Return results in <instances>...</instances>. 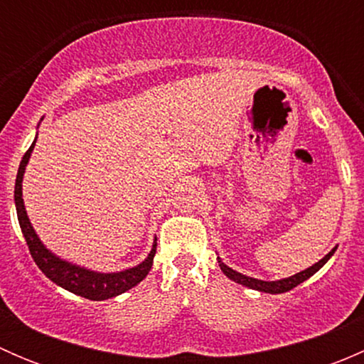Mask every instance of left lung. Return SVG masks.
I'll return each mask as SVG.
<instances>
[{"label": "left lung", "instance_id": "8db88e82", "mask_svg": "<svg viewBox=\"0 0 364 364\" xmlns=\"http://www.w3.org/2000/svg\"><path fill=\"white\" fill-rule=\"evenodd\" d=\"M335 250H336V248H333V250L329 252L328 255L324 257V259H321L317 264H314V266H311V267H308V269L301 271V273L294 274V277L284 278V280H278V282H264V280H257V278L245 277V274H241V273H237V271L230 269V267L225 266V264H223L220 259H218V264H220V267H222L223 273H225L227 277L230 278V280L237 282V284L245 285V287L255 289V291H260V292H269V294H282V292L292 291V289L297 287V285L303 284L304 280H308V278H310L311 274L317 273V271L321 269V267L324 266L326 262H328L329 257H331L333 253H335Z\"/></svg>", "mask_w": 364, "mask_h": 364}]
</instances>
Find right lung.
Masks as SVG:
<instances>
[{"label": "right lung", "mask_w": 364, "mask_h": 364, "mask_svg": "<svg viewBox=\"0 0 364 364\" xmlns=\"http://www.w3.org/2000/svg\"><path fill=\"white\" fill-rule=\"evenodd\" d=\"M36 142V139H35ZM35 142L29 146L28 151L24 153L23 160H21L19 171H17V179H16V208H17V218H19L21 230H23V236L28 245L29 253H31L33 260H35L36 266L42 269V273L46 274L49 280H53L54 284H58L60 287L67 289V291L73 292L77 296H82L86 299L91 301H102L109 299V297L123 294L128 289L135 287L139 282H142L146 278V274L149 273L153 266V257H155L156 245H153L151 253L148 255V259L144 262H141L139 266L130 267L127 271H121V273H95V271L84 269V267L73 266V264L65 262V260L58 259L56 255H53L46 247L42 245V241L38 240V236L33 230L31 223H29L28 215H26L24 209V200H23V176L26 164H28L29 156H31L33 148H35Z\"/></svg>", "instance_id": "obj_1"}]
</instances>
